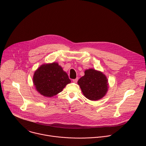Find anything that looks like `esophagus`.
I'll list each match as a JSON object with an SVG mask.
<instances>
[{"label":"esophagus","mask_w":146,"mask_h":146,"mask_svg":"<svg viewBox=\"0 0 146 146\" xmlns=\"http://www.w3.org/2000/svg\"><path fill=\"white\" fill-rule=\"evenodd\" d=\"M78 77H77L76 78L73 79V81L74 82H77V81H78Z\"/></svg>","instance_id":"esophagus-1"}]
</instances>
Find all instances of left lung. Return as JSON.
I'll return each mask as SVG.
<instances>
[{
    "label": "left lung",
    "instance_id": "left-lung-1",
    "mask_svg": "<svg viewBox=\"0 0 146 146\" xmlns=\"http://www.w3.org/2000/svg\"><path fill=\"white\" fill-rule=\"evenodd\" d=\"M84 95L91 100H97L105 96L108 90V79L102 72L94 69L85 71V75L78 81Z\"/></svg>",
    "mask_w": 146,
    "mask_h": 146
}]
</instances>
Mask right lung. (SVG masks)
<instances>
[{"mask_svg":"<svg viewBox=\"0 0 146 146\" xmlns=\"http://www.w3.org/2000/svg\"><path fill=\"white\" fill-rule=\"evenodd\" d=\"M33 80L36 90L46 97L60 92L71 82L66 72L55 62L41 65L35 72Z\"/></svg>","mask_w":146,"mask_h":146,"instance_id":"1","label":"right lung"}]
</instances>
